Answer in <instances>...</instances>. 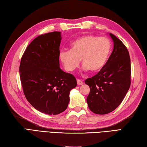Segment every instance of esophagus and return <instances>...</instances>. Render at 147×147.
I'll return each instance as SVG.
<instances>
[{
	"label": "esophagus",
	"mask_w": 147,
	"mask_h": 147,
	"mask_svg": "<svg viewBox=\"0 0 147 147\" xmlns=\"http://www.w3.org/2000/svg\"><path fill=\"white\" fill-rule=\"evenodd\" d=\"M77 83H78V85H82V84H83V81L81 80V79H77Z\"/></svg>",
	"instance_id": "34e87169"
}]
</instances>
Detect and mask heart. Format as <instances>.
Here are the masks:
<instances>
[{
    "mask_svg": "<svg viewBox=\"0 0 147 147\" xmlns=\"http://www.w3.org/2000/svg\"><path fill=\"white\" fill-rule=\"evenodd\" d=\"M112 50V42L108 38L86 35L76 38L70 50L61 51L59 58L66 71L78 68L81 60L84 71L97 73L106 66Z\"/></svg>",
    "mask_w": 147,
    "mask_h": 147,
    "instance_id": "obj_1",
    "label": "heart"
}]
</instances>
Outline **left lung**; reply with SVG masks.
Instances as JSON below:
<instances>
[{
	"label": "left lung",
	"instance_id": "left-lung-1",
	"mask_svg": "<svg viewBox=\"0 0 147 147\" xmlns=\"http://www.w3.org/2000/svg\"><path fill=\"white\" fill-rule=\"evenodd\" d=\"M114 50L103 68L85 80L90 91L86 101L90 110L97 114L114 111L121 103L131 84V64L127 47L112 33Z\"/></svg>",
	"mask_w": 147,
	"mask_h": 147
}]
</instances>
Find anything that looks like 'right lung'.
Segmentation results:
<instances>
[{"instance_id": "add662e5", "label": "right lung", "mask_w": 147, "mask_h": 147, "mask_svg": "<svg viewBox=\"0 0 147 147\" xmlns=\"http://www.w3.org/2000/svg\"><path fill=\"white\" fill-rule=\"evenodd\" d=\"M60 32L42 34L26 49L19 66L23 92L36 110L49 115L64 112L77 81L59 68Z\"/></svg>"}]
</instances>
